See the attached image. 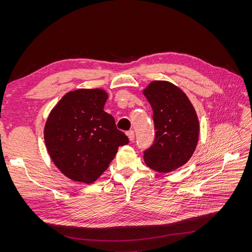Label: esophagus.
<instances>
[{"label": "esophagus", "mask_w": 252, "mask_h": 252, "mask_svg": "<svg viewBox=\"0 0 252 252\" xmlns=\"http://www.w3.org/2000/svg\"><path fill=\"white\" fill-rule=\"evenodd\" d=\"M126 134H127V136H128L129 140H130V141H133V140H134V131H133V130L127 131Z\"/></svg>", "instance_id": "1"}]
</instances>
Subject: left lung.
I'll list each match as a JSON object with an SVG mask.
<instances>
[{"label": "left lung", "mask_w": 252, "mask_h": 252, "mask_svg": "<svg viewBox=\"0 0 252 252\" xmlns=\"http://www.w3.org/2000/svg\"><path fill=\"white\" fill-rule=\"evenodd\" d=\"M154 111L155 141L144 150L149 168L170 172L191 158L199 139V120L183 91L173 84L154 81L144 90Z\"/></svg>", "instance_id": "obj_1"}]
</instances>
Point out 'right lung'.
<instances>
[{"mask_svg": "<svg viewBox=\"0 0 252 252\" xmlns=\"http://www.w3.org/2000/svg\"><path fill=\"white\" fill-rule=\"evenodd\" d=\"M108 94L79 89L65 94L45 125V143L58 168L70 180L94 183L108 168L118 148L129 143L104 111Z\"/></svg>", "mask_w": 252, "mask_h": 252, "instance_id": "obj_1", "label": "right lung"}]
</instances>
